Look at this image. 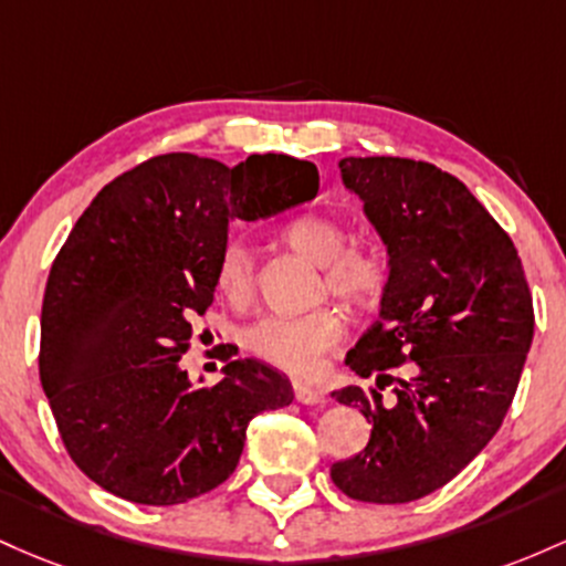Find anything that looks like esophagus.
Wrapping results in <instances>:
<instances>
[{
  "mask_svg": "<svg viewBox=\"0 0 566 566\" xmlns=\"http://www.w3.org/2000/svg\"><path fill=\"white\" fill-rule=\"evenodd\" d=\"M294 398L304 406H321L326 403V392L321 387L307 385V382H294Z\"/></svg>",
  "mask_w": 566,
  "mask_h": 566,
  "instance_id": "1",
  "label": "esophagus"
}]
</instances>
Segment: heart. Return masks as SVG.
Masks as SVG:
<instances>
[{
    "label": "heart",
    "instance_id": "heart-1",
    "mask_svg": "<svg viewBox=\"0 0 566 566\" xmlns=\"http://www.w3.org/2000/svg\"><path fill=\"white\" fill-rule=\"evenodd\" d=\"M285 243L323 266L321 289L350 307H374L390 285V264L374 249H347L350 232L332 216H304L285 227ZM216 285L232 304H245L256 285V259L243 238H230L219 253ZM342 317L332 307L300 317L266 315L245 332V347L264 364L289 374H310L342 339Z\"/></svg>",
    "mask_w": 566,
    "mask_h": 566
}]
</instances>
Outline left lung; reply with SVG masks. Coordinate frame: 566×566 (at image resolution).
<instances>
[{
	"label": "left lung",
	"mask_w": 566,
	"mask_h": 566,
	"mask_svg": "<svg viewBox=\"0 0 566 566\" xmlns=\"http://www.w3.org/2000/svg\"><path fill=\"white\" fill-rule=\"evenodd\" d=\"M339 168L387 245L390 285L345 360L377 385L334 392L364 411L371 438L334 462L332 481L360 503H411L449 484L503 424L535 334L532 294L513 240L452 174L406 157ZM403 363L412 377L396 380Z\"/></svg>",
	"instance_id": "left-lung-1"
}]
</instances>
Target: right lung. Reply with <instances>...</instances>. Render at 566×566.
Instances as JSON below:
<instances>
[{
  "label": "right lung",
  "instance_id": "add662e5",
  "mask_svg": "<svg viewBox=\"0 0 566 566\" xmlns=\"http://www.w3.org/2000/svg\"><path fill=\"white\" fill-rule=\"evenodd\" d=\"M317 195V168L251 155L234 168L170 151L95 195L50 270L40 379L63 447L87 479L142 505H179L238 468L249 422L294 401L256 358L211 387L179 366L216 291L234 219L256 221Z\"/></svg>",
  "mask_w": 566,
  "mask_h": 566
}]
</instances>
